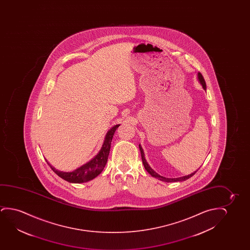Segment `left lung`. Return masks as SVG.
I'll return each mask as SVG.
<instances>
[{"label": "left lung", "instance_id": "left-lung-1", "mask_svg": "<svg viewBox=\"0 0 250 250\" xmlns=\"http://www.w3.org/2000/svg\"><path fill=\"white\" fill-rule=\"evenodd\" d=\"M197 79H198V81L200 82V83L202 84V88L203 89H207V87H206V82L204 79H203V77H202V74L198 72L197 73ZM139 148H140L141 152V156H142V161H143V163H144V168H145V170L149 173V174L152 176V177H154V178H158V179H160L161 181L164 182H178V181H185L186 179H188L189 178H191L193 175L195 174L196 171H194L193 173L191 174L187 175V176H184V177H180V178H165V177H162L161 175L158 174L157 172H155V171L150 167V166L147 164V161H146V159H145V155H144V149H143V147L141 146V144H139Z\"/></svg>", "mask_w": 250, "mask_h": 250}]
</instances>
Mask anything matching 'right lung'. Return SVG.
I'll use <instances>...</instances> for the list:
<instances>
[{
    "label": "right lung",
    "instance_id": "add662e5",
    "mask_svg": "<svg viewBox=\"0 0 250 250\" xmlns=\"http://www.w3.org/2000/svg\"><path fill=\"white\" fill-rule=\"evenodd\" d=\"M120 125H114L106 132V137L104 138V142H103V146H102L99 153L96 154L95 157L91 159L89 162L83 165L80 167L77 168L74 171H67V172L58 171L54 167H52L47 160L46 161L52 170L55 171L59 177H61L65 181L69 182V183H74V184H81V183L90 181L96 178L105 167L107 158L109 155L111 142L113 139V134Z\"/></svg>",
    "mask_w": 250,
    "mask_h": 250
}]
</instances>
